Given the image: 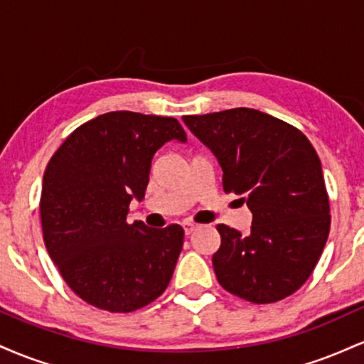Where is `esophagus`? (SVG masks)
Wrapping results in <instances>:
<instances>
[{
  "label": "esophagus",
  "mask_w": 364,
  "mask_h": 364,
  "mask_svg": "<svg viewBox=\"0 0 364 364\" xmlns=\"http://www.w3.org/2000/svg\"><path fill=\"white\" fill-rule=\"evenodd\" d=\"M183 228H185V235H191V232L196 229V225L193 223H188L186 220V223H183Z\"/></svg>",
  "instance_id": "1"
}]
</instances>
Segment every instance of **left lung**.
Masks as SVG:
<instances>
[{
	"instance_id": "8db88e82",
	"label": "left lung",
	"mask_w": 364,
	"mask_h": 364,
	"mask_svg": "<svg viewBox=\"0 0 364 364\" xmlns=\"http://www.w3.org/2000/svg\"><path fill=\"white\" fill-rule=\"evenodd\" d=\"M183 121L219 161L225 193L240 195L253 214L248 236L217 224V281L257 304L291 296L311 275L330 231L316 150L298 128L250 107Z\"/></svg>"
}]
</instances>
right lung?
<instances>
[{
    "label": "right lung",
    "instance_id": "obj_1",
    "mask_svg": "<svg viewBox=\"0 0 364 364\" xmlns=\"http://www.w3.org/2000/svg\"><path fill=\"white\" fill-rule=\"evenodd\" d=\"M185 144L178 119L112 111L87 121L54 152L41 193L44 245L83 301L111 313L147 306L166 291L185 231L128 223L149 185L154 154Z\"/></svg>",
    "mask_w": 364,
    "mask_h": 364
}]
</instances>
